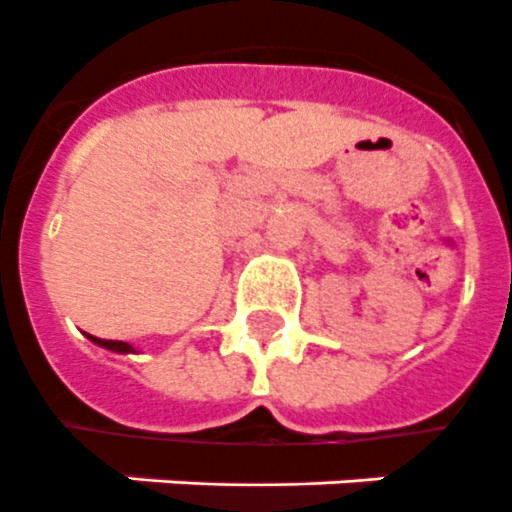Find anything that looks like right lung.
I'll return each instance as SVG.
<instances>
[{"instance_id": "right-lung-1", "label": "right lung", "mask_w": 512, "mask_h": 512, "mask_svg": "<svg viewBox=\"0 0 512 512\" xmlns=\"http://www.w3.org/2000/svg\"><path fill=\"white\" fill-rule=\"evenodd\" d=\"M97 346H105V349H113V351H121V354H126V351H132V346L124 341H108V338H94V335H89Z\"/></svg>"}]
</instances>
